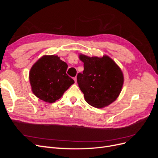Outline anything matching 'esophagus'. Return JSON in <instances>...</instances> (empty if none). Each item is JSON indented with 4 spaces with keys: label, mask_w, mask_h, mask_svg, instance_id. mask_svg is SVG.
<instances>
[{
    "label": "esophagus",
    "mask_w": 158,
    "mask_h": 158,
    "mask_svg": "<svg viewBox=\"0 0 158 158\" xmlns=\"http://www.w3.org/2000/svg\"><path fill=\"white\" fill-rule=\"evenodd\" d=\"M74 81H75V82H76V77H74Z\"/></svg>",
    "instance_id": "esophagus-1"
}]
</instances>
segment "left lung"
Returning <instances> with one entry per match:
<instances>
[{
    "mask_svg": "<svg viewBox=\"0 0 158 158\" xmlns=\"http://www.w3.org/2000/svg\"><path fill=\"white\" fill-rule=\"evenodd\" d=\"M84 71L77 75V82L86 102L95 107L109 106L120 94L123 75L120 68L109 56L102 58L80 55Z\"/></svg>",
    "mask_w": 158,
    "mask_h": 158,
    "instance_id": "1",
    "label": "left lung"
}]
</instances>
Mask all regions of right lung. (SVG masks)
I'll list each match as a JSON object with an SVG mask.
<instances>
[{
	"label": "right lung",
	"mask_w": 158,
	"mask_h": 158,
	"mask_svg": "<svg viewBox=\"0 0 158 158\" xmlns=\"http://www.w3.org/2000/svg\"><path fill=\"white\" fill-rule=\"evenodd\" d=\"M68 65L55 55L44 56L30 72L32 92L43 101L53 103L74 83L66 74Z\"/></svg>",
	"instance_id": "1"
}]
</instances>
